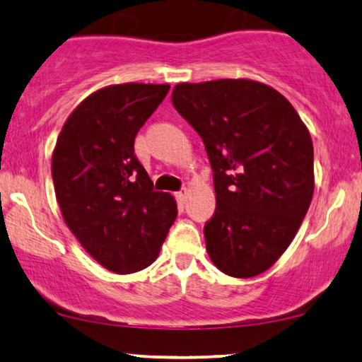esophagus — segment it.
I'll return each instance as SVG.
<instances>
[{"label":"esophagus","mask_w":362,"mask_h":362,"mask_svg":"<svg viewBox=\"0 0 362 362\" xmlns=\"http://www.w3.org/2000/svg\"><path fill=\"white\" fill-rule=\"evenodd\" d=\"M175 196H176V201L180 202V204H185L186 199H187V189H186V187H182V189L177 191Z\"/></svg>","instance_id":"1"}]
</instances>
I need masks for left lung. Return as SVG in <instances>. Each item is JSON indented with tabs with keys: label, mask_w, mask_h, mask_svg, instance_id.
<instances>
[{
	"label": "left lung",
	"mask_w": 362,
	"mask_h": 362,
	"mask_svg": "<svg viewBox=\"0 0 362 362\" xmlns=\"http://www.w3.org/2000/svg\"><path fill=\"white\" fill-rule=\"evenodd\" d=\"M171 102L214 173L216 212L204 226L212 264L237 279L262 274L293 240L313 197L308 130L281 93L245 78L177 83Z\"/></svg>",
	"instance_id": "8db88e82"
}]
</instances>
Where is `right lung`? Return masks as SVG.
Wrapping results in <instances>:
<instances>
[{"label":"right lung","instance_id":"add662e5","mask_svg":"<svg viewBox=\"0 0 362 362\" xmlns=\"http://www.w3.org/2000/svg\"><path fill=\"white\" fill-rule=\"evenodd\" d=\"M170 86L122 83L97 90L67 118L52 155L64 221L83 249L115 274L146 269L177 216L135 155V136Z\"/></svg>","mask_w":362,"mask_h":362}]
</instances>
